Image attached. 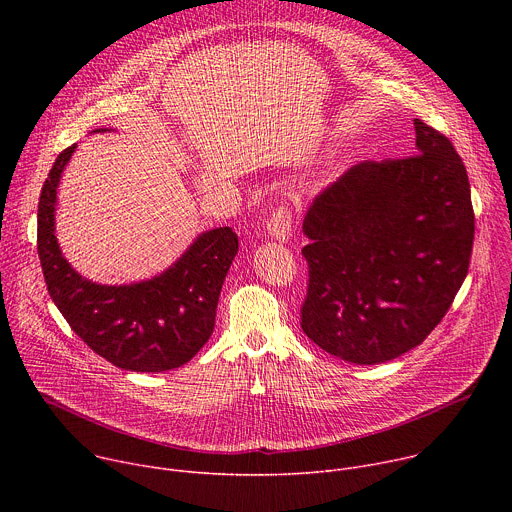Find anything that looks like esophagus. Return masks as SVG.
Returning <instances> with one entry per match:
<instances>
[{"mask_svg":"<svg viewBox=\"0 0 512 512\" xmlns=\"http://www.w3.org/2000/svg\"><path fill=\"white\" fill-rule=\"evenodd\" d=\"M267 235L275 241L285 243L291 235V212L285 204L273 208L271 216L267 218Z\"/></svg>","mask_w":512,"mask_h":512,"instance_id":"obj_1","label":"esophagus"}]
</instances>
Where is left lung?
Masks as SVG:
<instances>
[{
  "label": "left lung",
  "instance_id": "8db88e82",
  "mask_svg": "<svg viewBox=\"0 0 512 512\" xmlns=\"http://www.w3.org/2000/svg\"><path fill=\"white\" fill-rule=\"evenodd\" d=\"M413 125L415 156L352 166L304 218L302 330L354 364L419 346L470 267L474 208L462 158L444 133Z\"/></svg>",
  "mask_w": 512,
  "mask_h": 512
}]
</instances>
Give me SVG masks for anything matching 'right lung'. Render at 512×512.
I'll list each match as a JSON object with an SVG mask.
<instances>
[{
	"label": "right lung",
	"instance_id": "right-lung-1",
	"mask_svg": "<svg viewBox=\"0 0 512 512\" xmlns=\"http://www.w3.org/2000/svg\"><path fill=\"white\" fill-rule=\"evenodd\" d=\"M75 148L58 154L38 202V257L48 294L77 336L115 367L135 373L178 369L214 330L239 239L231 227L206 231L148 281L101 285L85 279L62 257L54 235L56 188Z\"/></svg>",
	"mask_w": 512,
	"mask_h": 512
}]
</instances>
